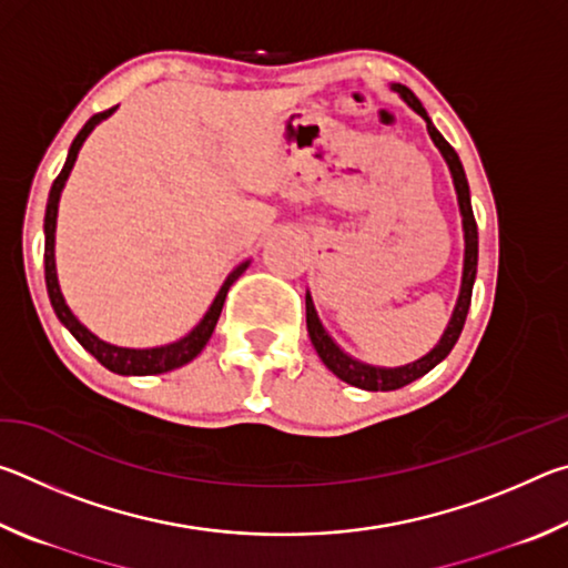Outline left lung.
Wrapping results in <instances>:
<instances>
[{
	"mask_svg": "<svg viewBox=\"0 0 568 568\" xmlns=\"http://www.w3.org/2000/svg\"><path fill=\"white\" fill-rule=\"evenodd\" d=\"M390 90L396 92L413 112L420 114V118L426 120L430 140H434V145L438 148L440 155H444L450 178H454L458 210H460V225H464V271H460L458 297H456L454 311H450V318L446 323L444 335H440L434 348H430L426 355H420L418 361H410L406 365H396V368L363 363L358 358H353L351 353H345L341 345L333 341V335L325 331L323 321L318 318V311H315L311 291L305 293V323H307V335H311L315 353L321 355L325 368L333 371V376H338L341 381L351 383V386L363 388V390H396V388L408 386V383H413L416 378L426 376L430 368H436V365L444 361L450 351H454L458 335H460V331H464V323H466V315L470 307V293H474V283H476V267H478V227H476L474 207H470V190H468L464 165H460L456 150L448 145V142L444 140V134H440L436 130V124L430 122L428 112L423 110V104L416 94H413L406 84H396V82L390 84Z\"/></svg>",
	"mask_w": 568,
	"mask_h": 568,
	"instance_id": "8db88e82",
	"label": "left lung"
}]
</instances>
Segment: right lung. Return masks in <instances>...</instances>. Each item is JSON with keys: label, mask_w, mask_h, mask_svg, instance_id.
<instances>
[{"label": "right lung", "mask_w": 568, "mask_h": 568, "mask_svg": "<svg viewBox=\"0 0 568 568\" xmlns=\"http://www.w3.org/2000/svg\"><path fill=\"white\" fill-rule=\"evenodd\" d=\"M114 110H118V108L94 114V118L84 122V128L77 132V138L72 140L70 152H67L62 172L52 182L50 197H47V213H44V281H47V295H50V303H52L54 315L60 318V323L74 335L77 343H80L84 351L92 353L94 358H98L104 365V368L112 371V373H120V376H158V373L175 371V368H180V365L190 363L200 351L205 348L210 335H213L215 325H217L220 311H223V305H225L230 285H233L237 277L247 271L250 261L240 263L235 271L225 277V283L220 285L215 301L210 303V307L205 311L203 318L197 321L195 328L187 331L185 335H180V338H175V341H170V343L150 345V348H130V345H118V343H110V341L100 338V335H94L88 328V325L77 318V315L72 313V307L67 305V301H64L62 287H60V277H57V263H54L57 210H60L62 190L67 185V178H70V172L74 168V160H77V155H80V150L84 145V140H88L90 132L98 128L100 122L108 120Z\"/></svg>", "instance_id": "1"}]
</instances>
